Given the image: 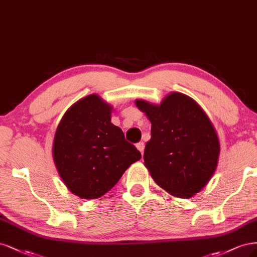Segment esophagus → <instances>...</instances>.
Returning <instances> with one entry per match:
<instances>
[{"label":"esophagus","mask_w":257,"mask_h":257,"mask_svg":"<svg viewBox=\"0 0 257 257\" xmlns=\"http://www.w3.org/2000/svg\"><path fill=\"white\" fill-rule=\"evenodd\" d=\"M136 147L138 148V151H139L141 154H143V152H144V148H145V145H144V143H143V142H140V143H138V144L136 145Z\"/></svg>","instance_id":"esophagus-1"}]
</instances>
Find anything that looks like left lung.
<instances>
[{
	"instance_id": "1",
	"label": "left lung",
	"mask_w": 257,
	"mask_h": 257,
	"mask_svg": "<svg viewBox=\"0 0 257 257\" xmlns=\"http://www.w3.org/2000/svg\"><path fill=\"white\" fill-rule=\"evenodd\" d=\"M136 105L152 122L144 165L155 183L176 197L200 192L216 172L220 155L218 135L204 110L177 92L160 104L137 99Z\"/></svg>"
}]
</instances>
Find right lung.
<instances>
[{"label":"right lung","instance_id":"1","mask_svg":"<svg viewBox=\"0 0 257 257\" xmlns=\"http://www.w3.org/2000/svg\"><path fill=\"white\" fill-rule=\"evenodd\" d=\"M112 110L100 96L88 95L65 112L55 131L56 170L69 191L84 200L104 195L141 159L122 130L111 122Z\"/></svg>","mask_w":257,"mask_h":257}]
</instances>
